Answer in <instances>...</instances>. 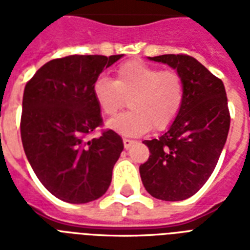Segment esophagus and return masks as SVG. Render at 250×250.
Wrapping results in <instances>:
<instances>
[{
  "label": "esophagus",
  "mask_w": 250,
  "mask_h": 250,
  "mask_svg": "<svg viewBox=\"0 0 250 250\" xmlns=\"http://www.w3.org/2000/svg\"><path fill=\"white\" fill-rule=\"evenodd\" d=\"M133 144H135V141L133 140H129V139H123V145H125V149L131 148Z\"/></svg>",
  "instance_id": "34e87169"
}]
</instances>
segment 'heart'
I'll use <instances>...</instances> for the list:
<instances>
[{"instance_id":"1","label":"heart","mask_w":250,"mask_h":250,"mask_svg":"<svg viewBox=\"0 0 250 250\" xmlns=\"http://www.w3.org/2000/svg\"><path fill=\"white\" fill-rule=\"evenodd\" d=\"M92 94L102 113L111 117L128 100V113L110 119L106 127L123 136H141L154 127H170L182 110L184 83L174 70H161L143 61H128L115 71V79L98 78Z\"/></svg>"}]
</instances>
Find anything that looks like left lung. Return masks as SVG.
<instances>
[{
	"instance_id": "8db88e82",
	"label": "left lung",
	"mask_w": 250,
	"mask_h": 250,
	"mask_svg": "<svg viewBox=\"0 0 250 250\" xmlns=\"http://www.w3.org/2000/svg\"><path fill=\"white\" fill-rule=\"evenodd\" d=\"M182 76V110L158 139L144 140L149 160L140 166L145 189L164 201L193 196L217 166L229 129L225 85L196 58L184 54L148 57Z\"/></svg>"
}]
</instances>
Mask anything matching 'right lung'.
Returning <instances> with one entry per match:
<instances>
[{
    "instance_id": "right-lung-1",
    "label": "right lung",
    "mask_w": 250,
    "mask_h": 250,
    "mask_svg": "<svg viewBox=\"0 0 250 250\" xmlns=\"http://www.w3.org/2000/svg\"><path fill=\"white\" fill-rule=\"evenodd\" d=\"M119 56H68L45 63L25 84L21 135L29 165L42 186L62 201L85 204L105 194L122 137L105 131L92 94L94 80Z\"/></svg>"
}]
</instances>
